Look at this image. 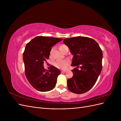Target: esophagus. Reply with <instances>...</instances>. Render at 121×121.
Returning <instances> with one entry per match:
<instances>
[{"label":"esophagus","instance_id":"1","mask_svg":"<svg viewBox=\"0 0 121 121\" xmlns=\"http://www.w3.org/2000/svg\"><path fill=\"white\" fill-rule=\"evenodd\" d=\"M67 71H64V70H62L61 71V72L62 73H65Z\"/></svg>","mask_w":121,"mask_h":121}]
</instances>
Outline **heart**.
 Returning <instances> with one entry per match:
<instances>
[{
    "label": "heart",
    "instance_id": "obj_1",
    "mask_svg": "<svg viewBox=\"0 0 121 121\" xmlns=\"http://www.w3.org/2000/svg\"><path fill=\"white\" fill-rule=\"evenodd\" d=\"M65 47H67L66 45H65L64 44H62L60 47V49L61 51ZM69 64H70V61H69V60L68 59L58 60L54 62V65L58 69H65L67 68V67L69 65Z\"/></svg>",
    "mask_w": 121,
    "mask_h": 121
}]
</instances>
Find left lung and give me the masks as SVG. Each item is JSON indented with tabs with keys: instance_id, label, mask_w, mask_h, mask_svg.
<instances>
[{
	"instance_id": "1",
	"label": "left lung",
	"mask_w": 121,
	"mask_h": 121,
	"mask_svg": "<svg viewBox=\"0 0 121 121\" xmlns=\"http://www.w3.org/2000/svg\"><path fill=\"white\" fill-rule=\"evenodd\" d=\"M63 41L74 55L71 65L77 67L72 70L73 76L67 81L68 89L76 94L85 93L94 85L101 73L102 50L89 37L78 36L64 39Z\"/></svg>"
}]
</instances>
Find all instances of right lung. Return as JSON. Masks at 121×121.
Returning <instances> with one entry per match:
<instances>
[{
    "instance_id": "add662e5",
    "label": "right lung",
    "mask_w": 121,
    "mask_h": 121,
    "mask_svg": "<svg viewBox=\"0 0 121 121\" xmlns=\"http://www.w3.org/2000/svg\"><path fill=\"white\" fill-rule=\"evenodd\" d=\"M63 39L37 36L28 43L23 53L25 73L29 82L35 89L46 92L56 85L60 71L53 65L46 71L44 62L48 59L52 47Z\"/></svg>"
}]
</instances>
